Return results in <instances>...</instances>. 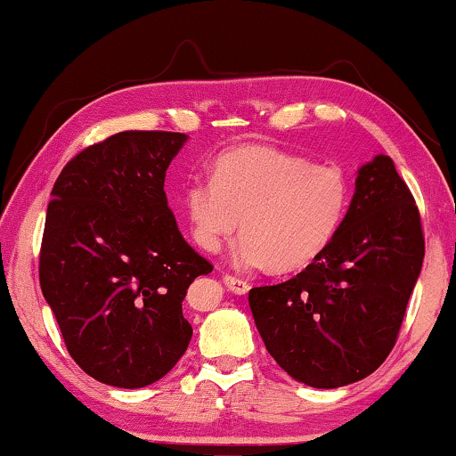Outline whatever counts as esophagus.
Wrapping results in <instances>:
<instances>
[{
  "label": "esophagus",
  "instance_id": "esophagus-1",
  "mask_svg": "<svg viewBox=\"0 0 456 456\" xmlns=\"http://www.w3.org/2000/svg\"><path fill=\"white\" fill-rule=\"evenodd\" d=\"M223 281H225V286L233 294L243 296V294L249 292V281L243 280V278H237V276H233V273H225V276H223Z\"/></svg>",
  "mask_w": 456,
  "mask_h": 456
}]
</instances>
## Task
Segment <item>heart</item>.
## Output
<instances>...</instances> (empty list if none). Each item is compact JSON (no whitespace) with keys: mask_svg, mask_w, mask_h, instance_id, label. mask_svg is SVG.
Masks as SVG:
<instances>
[{"mask_svg":"<svg viewBox=\"0 0 456 456\" xmlns=\"http://www.w3.org/2000/svg\"><path fill=\"white\" fill-rule=\"evenodd\" d=\"M183 202L194 241L208 254L223 248L241 219L237 265L296 272L337 240L349 213L351 183L337 164L248 143L221 151L211 180H191Z\"/></svg>","mask_w":456,"mask_h":456,"instance_id":"1","label":"heart"}]
</instances>
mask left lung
Instances as JSON below:
<instances>
[{
  "mask_svg": "<svg viewBox=\"0 0 456 456\" xmlns=\"http://www.w3.org/2000/svg\"><path fill=\"white\" fill-rule=\"evenodd\" d=\"M422 259L416 200L392 158L375 156L329 249L294 278L249 290L267 353L310 387L367 378L394 349Z\"/></svg>",
  "mask_w": 456,
  "mask_h": 456,
  "instance_id": "left-lung-1",
  "label": "left lung"
}]
</instances>
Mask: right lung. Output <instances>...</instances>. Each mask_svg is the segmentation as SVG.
Listing matches in <instances>:
<instances>
[{
  "mask_svg": "<svg viewBox=\"0 0 456 456\" xmlns=\"http://www.w3.org/2000/svg\"><path fill=\"white\" fill-rule=\"evenodd\" d=\"M186 135L121 132L56 178L40 248V288L70 357L101 384L164 378L191 343L183 300L213 265L180 235L164 192Z\"/></svg>",
  "mask_w": 456,
  "mask_h": 456,
  "instance_id": "right-lung-1",
  "label": "right lung"
}]
</instances>
